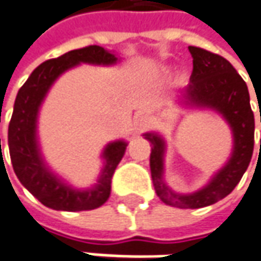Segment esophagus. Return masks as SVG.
<instances>
[{
    "mask_svg": "<svg viewBox=\"0 0 261 261\" xmlns=\"http://www.w3.org/2000/svg\"><path fill=\"white\" fill-rule=\"evenodd\" d=\"M148 124H150V120H148V117L145 116V114H143V113L137 114L136 118H134V125H136V128H137L138 131H143L144 128H147Z\"/></svg>",
    "mask_w": 261,
    "mask_h": 261,
    "instance_id": "1",
    "label": "esophagus"
}]
</instances>
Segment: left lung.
Here are the masks:
<instances>
[{
    "label": "left lung",
    "instance_id": "8db88e82",
    "mask_svg": "<svg viewBox=\"0 0 261 261\" xmlns=\"http://www.w3.org/2000/svg\"><path fill=\"white\" fill-rule=\"evenodd\" d=\"M189 51L193 57V72L190 84L182 90V101L189 107L214 110L227 121L233 133L230 159L201 190L178 194L163 180L164 140L155 133H145L144 137L151 143V178L161 201L178 208H200L228 196L242 180L254 148V114L244 80L226 58L198 47H189Z\"/></svg>",
    "mask_w": 261,
    "mask_h": 261
}]
</instances>
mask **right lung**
I'll return each instance as SVG.
<instances>
[{"label":"right lung","instance_id":"right-lung-1","mask_svg":"<svg viewBox=\"0 0 261 261\" xmlns=\"http://www.w3.org/2000/svg\"><path fill=\"white\" fill-rule=\"evenodd\" d=\"M117 61L118 57L114 53L98 45L72 49L58 58L40 64L17 94L8 127V147L12 168L27 190L53 210L83 212L94 210L104 204L110 197L111 178L125 153L127 143L118 140L104 148V167L94 187L87 190L72 189L47 167L40 151L37 140V120L42 101L54 81L72 67L81 63L113 65Z\"/></svg>","mask_w":261,"mask_h":261}]
</instances>
